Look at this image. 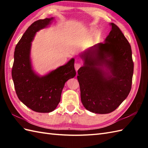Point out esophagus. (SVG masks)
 Masks as SVG:
<instances>
[{
	"label": "esophagus",
	"mask_w": 148,
	"mask_h": 148,
	"mask_svg": "<svg viewBox=\"0 0 148 148\" xmlns=\"http://www.w3.org/2000/svg\"><path fill=\"white\" fill-rule=\"evenodd\" d=\"M81 67V64H80V63H79V62H76V63H75L74 67H75V69H76V71H77L78 70V69H79Z\"/></svg>",
	"instance_id": "esophagus-1"
}]
</instances>
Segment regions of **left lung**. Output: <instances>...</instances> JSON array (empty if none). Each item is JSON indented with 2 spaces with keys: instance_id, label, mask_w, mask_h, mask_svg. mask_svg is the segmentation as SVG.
Returning a JSON list of instances; mask_svg holds the SVG:
<instances>
[{
  "instance_id": "obj_1",
  "label": "left lung",
  "mask_w": 148,
  "mask_h": 148,
  "mask_svg": "<svg viewBox=\"0 0 148 148\" xmlns=\"http://www.w3.org/2000/svg\"><path fill=\"white\" fill-rule=\"evenodd\" d=\"M110 25L104 43L80 55L84 65L77 71L83 105L97 114L114 111L128 97L132 83L131 46L116 25Z\"/></svg>"
}]
</instances>
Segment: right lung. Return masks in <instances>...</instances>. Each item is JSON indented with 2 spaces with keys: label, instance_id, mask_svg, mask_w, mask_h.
Segmentation results:
<instances>
[{
  "label": "right lung",
  "instance_id": "right-lung-1",
  "mask_svg": "<svg viewBox=\"0 0 148 148\" xmlns=\"http://www.w3.org/2000/svg\"><path fill=\"white\" fill-rule=\"evenodd\" d=\"M53 20L45 18L34 22L19 40L14 53L12 77L16 93L25 105L38 112L54 111L60 102L65 82L76 74L74 58L44 76H39L32 70L31 42L36 32L49 25Z\"/></svg>",
  "mask_w": 148,
  "mask_h": 148
}]
</instances>
